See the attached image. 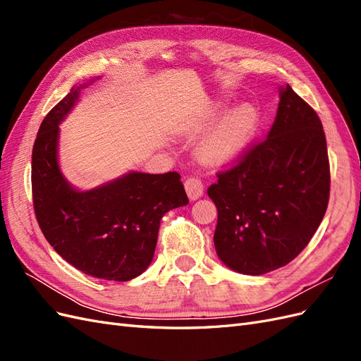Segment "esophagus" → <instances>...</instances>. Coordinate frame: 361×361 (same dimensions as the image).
<instances>
[{"label":"esophagus","instance_id":"34e87169","mask_svg":"<svg viewBox=\"0 0 361 361\" xmlns=\"http://www.w3.org/2000/svg\"><path fill=\"white\" fill-rule=\"evenodd\" d=\"M185 191H187L190 200H197L203 195L204 185L197 178H188L185 180Z\"/></svg>","mask_w":361,"mask_h":361}]
</instances>
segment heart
Instances as JSON below:
<instances>
[{
	"instance_id": "1",
	"label": "heart",
	"mask_w": 361,
	"mask_h": 361,
	"mask_svg": "<svg viewBox=\"0 0 361 361\" xmlns=\"http://www.w3.org/2000/svg\"><path fill=\"white\" fill-rule=\"evenodd\" d=\"M216 108L204 113V120L209 122L216 114ZM259 125V113L255 106L244 105L228 113L207 130L200 140L197 154L203 162L218 166L233 159L248 145Z\"/></svg>"
}]
</instances>
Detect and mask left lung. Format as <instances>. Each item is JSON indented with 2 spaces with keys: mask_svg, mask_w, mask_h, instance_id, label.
Masks as SVG:
<instances>
[{
  "mask_svg": "<svg viewBox=\"0 0 361 361\" xmlns=\"http://www.w3.org/2000/svg\"><path fill=\"white\" fill-rule=\"evenodd\" d=\"M207 188L218 211L214 233L223 264L245 276L288 265L309 244L330 197L322 123L286 84L268 137Z\"/></svg>",
  "mask_w": 361,
  "mask_h": 361,
  "instance_id": "left-lung-1",
  "label": "left lung"
}]
</instances>
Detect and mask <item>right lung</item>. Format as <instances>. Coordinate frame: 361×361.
<instances>
[{
	"label": "right lung",
	"instance_id": "obj_1",
	"mask_svg": "<svg viewBox=\"0 0 361 361\" xmlns=\"http://www.w3.org/2000/svg\"><path fill=\"white\" fill-rule=\"evenodd\" d=\"M96 80L73 85L43 118L31 157L32 203L47 241L64 260L87 276L128 281L152 264L162 215L188 197L176 171H129L87 191L64 178L59 125Z\"/></svg>",
	"mask_w": 361,
	"mask_h": 361
}]
</instances>
